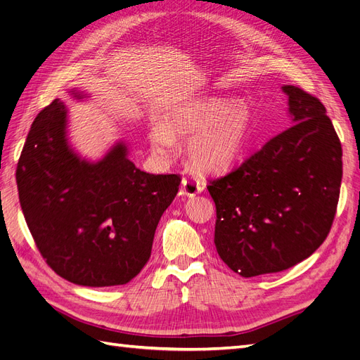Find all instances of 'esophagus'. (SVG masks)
<instances>
[{
	"label": "esophagus",
	"instance_id": "obj_1",
	"mask_svg": "<svg viewBox=\"0 0 360 360\" xmlns=\"http://www.w3.org/2000/svg\"><path fill=\"white\" fill-rule=\"evenodd\" d=\"M202 191V184L197 179H183L181 180V192L188 197H193Z\"/></svg>",
	"mask_w": 360,
	"mask_h": 360
}]
</instances>
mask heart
<instances>
[{"label":"heart","mask_w":360,"mask_h":360,"mask_svg":"<svg viewBox=\"0 0 360 360\" xmlns=\"http://www.w3.org/2000/svg\"><path fill=\"white\" fill-rule=\"evenodd\" d=\"M252 126V110L246 102L205 99L189 102L174 111L163 124L150 130L155 153L169 158L177 147L176 136H188V155L195 168L221 172L240 158Z\"/></svg>","instance_id":"heart-1"}]
</instances>
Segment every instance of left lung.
I'll return each mask as SVG.
<instances>
[{
  "label": "left lung",
  "instance_id": "obj_1",
  "mask_svg": "<svg viewBox=\"0 0 360 360\" xmlns=\"http://www.w3.org/2000/svg\"><path fill=\"white\" fill-rule=\"evenodd\" d=\"M282 90L291 126L207 186L216 205L217 254L245 278L276 274L312 255L340 200L342 148L324 105L299 86Z\"/></svg>",
  "mask_w": 360,
  "mask_h": 360
}]
</instances>
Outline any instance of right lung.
<instances>
[{
    "label": "right lung",
    "instance_id": "1",
    "mask_svg": "<svg viewBox=\"0 0 360 360\" xmlns=\"http://www.w3.org/2000/svg\"><path fill=\"white\" fill-rule=\"evenodd\" d=\"M66 118L60 99L41 110L18 162L30 233L46 264L69 282L127 284L147 264L160 216L181 179L138 169L123 143L96 163L81 159L68 144Z\"/></svg>",
    "mask_w": 360,
    "mask_h": 360
}]
</instances>
